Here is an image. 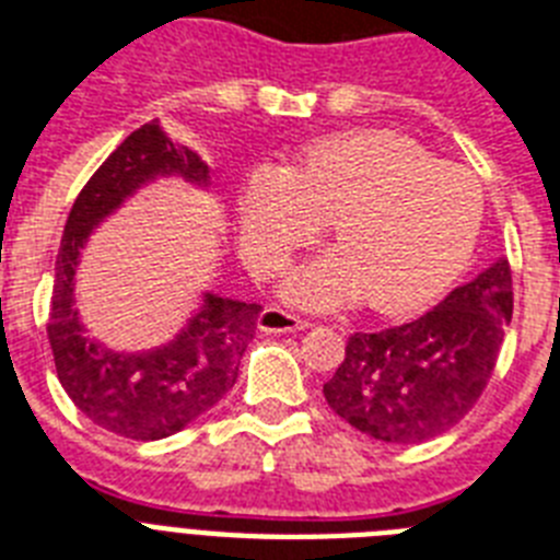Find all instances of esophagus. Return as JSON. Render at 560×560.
I'll list each match as a JSON object with an SVG mask.
<instances>
[{
    "label": "esophagus",
    "mask_w": 560,
    "mask_h": 560,
    "mask_svg": "<svg viewBox=\"0 0 560 560\" xmlns=\"http://www.w3.org/2000/svg\"><path fill=\"white\" fill-rule=\"evenodd\" d=\"M304 327H311V322L299 319L295 313L281 311V307H265L258 316L261 334H293V330H304Z\"/></svg>",
    "instance_id": "1"
}]
</instances>
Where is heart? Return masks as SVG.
I'll return each mask as SVG.
<instances>
[{
  "instance_id": "obj_1",
  "label": "heart",
  "mask_w": 560,
  "mask_h": 560,
  "mask_svg": "<svg viewBox=\"0 0 560 560\" xmlns=\"http://www.w3.org/2000/svg\"><path fill=\"white\" fill-rule=\"evenodd\" d=\"M238 241L249 270L276 276L330 221L336 247L284 281L304 307H339L365 293L374 311L431 302L475 249L483 192L469 170L434 161L388 131H353L295 154L281 172L241 186Z\"/></svg>"
}]
</instances>
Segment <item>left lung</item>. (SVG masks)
I'll return each instance as SVG.
<instances>
[{
  "label": "left lung",
  "instance_id": "left-lung-1",
  "mask_svg": "<svg viewBox=\"0 0 560 560\" xmlns=\"http://www.w3.org/2000/svg\"><path fill=\"white\" fill-rule=\"evenodd\" d=\"M509 322L512 270L498 258L420 319L353 334L325 383L327 406L383 443L440 438L483 394Z\"/></svg>",
  "mask_w": 560,
  "mask_h": 560
}]
</instances>
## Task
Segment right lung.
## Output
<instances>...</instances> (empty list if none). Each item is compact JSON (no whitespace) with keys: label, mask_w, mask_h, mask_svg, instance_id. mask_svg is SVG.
I'll return each instance as SVG.
<instances>
[{"label":"right lung","mask_w":560,"mask_h":560,"mask_svg":"<svg viewBox=\"0 0 560 560\" xmlns=\"http://www.w3.org/2000/svg\"><path fill=\"white\" fill-rule=\"evenodd\" d=\"M158 177L207 189L212 170L158 120L140 126L89 177L68 212L54 267L48 342L59 385L94 425L129 440H163L215 406L238 380L241 357L256 336L261 304L203 293L201 307L172 342L126 353L85 334L74 295L80 253L91 233Z\"/></svg>","instance_id":"add662e5"}]
</instances>
